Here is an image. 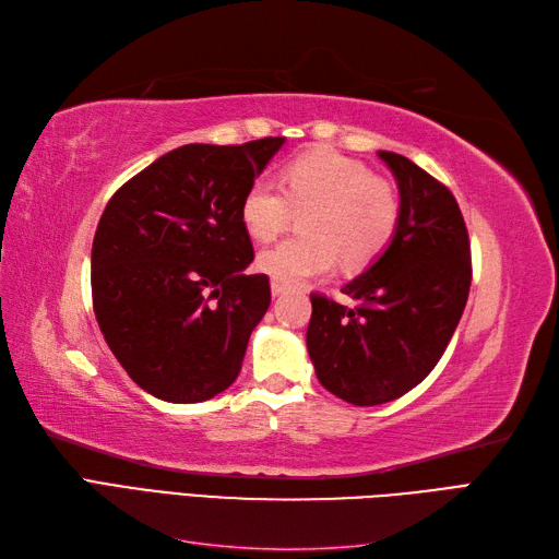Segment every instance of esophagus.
I'll return each instance as SVG.
<instances>
[{"label":"esophagus","mask_w":559,"mask_h":559,"mask_svg":"<svg viewBox=\"0 0 559 559\" xmlns=\"http://www.w3.org/2000/svg\"><path fill=\"white\" fill-rule=\"evenodd\" d=\"M270 289H273V296H282V294H286V292L292 289V284H286L284 280L273 277V280H270Z\"/></svg>","instance_id":"esophagus-1"}]
</instances>
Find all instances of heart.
<instances>
[{"label":"heart","instance_id":"b5f03b06","mask_svg":"<svg viewBox=\"0 0 559 559\" xmlns=\"http://www.w3.org/2000/svg\"><path fill=\"white\" fill-rule=\"evenodd\" d=\"M296 212H306V235L259 257L263 273L286 284L326 275L337 261L354 273L380 259L399 230L401 198L361 160L314 146L282 165L280 186L253 179L240 198L242 228L257 242H273Z\"/></svg>","mask_w":559,"mask_h":559}]
</instances>
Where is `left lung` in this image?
Returning <instances> with one entry per match:
<instances>
[{
    "instance_id": "8db88e82",
    "label": "left lung",
    "mask_w": 559,
    "mask_h": 559,
    "mask_svg": "<svg viewBox=\"0 0 559 559\" xmlns=\"http://www.w3.org/2000/svg\"><path fill=\"white\" fill-rule=\"evenodd\" d=\"M399 183L394 240L345 284L354 306L312 294L308 352L317 380L354 405L389 403L425 380L460 324L471 245L448 186L405 156L378 154Z\"/></svg>"
}]
</instances>
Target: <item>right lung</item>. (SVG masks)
Here are the masks:
<instances>
[{"label": "right lung", "mask_w": 559, "mask_h": 559, "mask_svg": "<svg viewBox=\"0 0 559 559\" xmlns=\"http://www.w3.org/2000/svg\"><path fill=\"white\" fill-rule=\"evenodd\" d=\"M284 138L186 144L118 189L99 218L93 310L114 357L151 396L200 403L240 376L270 306L240 198Z\"/></svg>", "instance_id": "right-lung-1"}]
</instances>
